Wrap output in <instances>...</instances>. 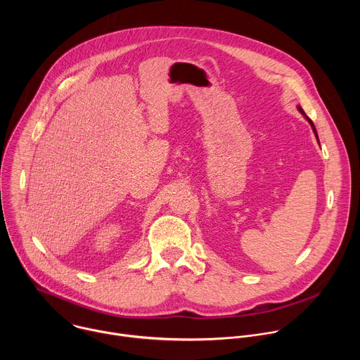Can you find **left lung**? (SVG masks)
<instances>
[{
    "label": "left lung",
    "mask_w": 360,
    "mask_h": 360,
    "mask_svg": "<svg viewBox=\"0 0 360 360\" xmlns=\"http://www.w3.org/2000/svg\"><path fill=\"white\" fill-rule=\"evenodd\" d=\"M297 110H299V111H300V114H302V115H303V117H304V118H306V120H307V121H309V124H311V127H312V129H314V132H315V135H316V138H318V132H316V128H315V125H314V122H312V121H311V118H309V117H306V114H304V112H303V110H302V108H300V107H297ZM318 141H319V139H318Z\"/></svg>",
    "instance_id": "left-lung-1"
}]
</instances>
